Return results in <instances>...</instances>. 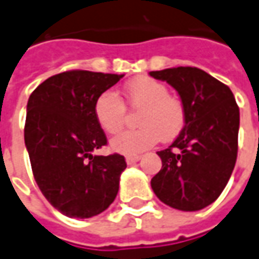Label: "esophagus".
<instances>
[{"label": "esophagus", "mask_w": 259, "mask_h": 259, "mask_svg": "<svg viewBox=\"0 0 259 259\" xmlns=\"http://www.w3.org/2000/svg\"><path fill=\"white\" fill-rule=\"evenodd\" d=\"M140 155H129V157H126V162L129 164V165H133V164H136L137 161H140Z\"/></svg>", "instance_id": "34e87169"}]
</instances>
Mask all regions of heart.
<instances>
[{"mask_svg": "<svg viewBox=\"0 0 259 259\" xmlns=\"http://www.w3.org/2000/svg\"><path fill=\"white\" fill-rule=\"evenodd\" d=\"M126 97L132 108L142 109L137 129L124 130L111 140V147L126 155L140 154L160 140H171L180 135L186 123V108L182 99L169 95L164 82L150 77H140L126 85ZM94 113L106 133L115 135L123 127L126 106L115 91L102 92Z\"/></svg>", "mask_w": 259, "mask_h": 259, "instance_id": "b5f03b06", "label": "heart"}]
</instances>
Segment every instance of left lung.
I'll return each mask as SVG.
<instances>
[{"mask_svg":"<svg viewBox=\"0 0 259 259\" xmlns=\"http://www.w3.org/2000/svg\"><path fill=\"white\" fill-rule=\"evenodd\" d=\"M180 94L186 123L165 150L151 188L162 203L184 211L200 210L223 192L238 151L240 109L227 85L196 67L151 71Z\"/></svg>","mask_w":259,"mask_h":259,"instance_id":"obj_1","label":"left lung"}]
</instances>
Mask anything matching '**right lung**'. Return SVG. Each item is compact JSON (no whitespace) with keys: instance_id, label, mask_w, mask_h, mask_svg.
<instances>
[{"instance_id":"right-lung-1","label":"right lung","mask_w":259,"mask_h":259,"mask_svg":"<svg viewBox=\"0 0 259 259\" xmlns=\"http://www.w3.org/2000/svg\"><path fill=\"white\" fill-rule=\"evenodd\" d=\"M123 75L71 70L43 81L26 106L25 146L33 177L50 205L68 218L106 210L126 168L120 154L92 155L108 144L94 105Z\"/></svg>"}]
</instances>
